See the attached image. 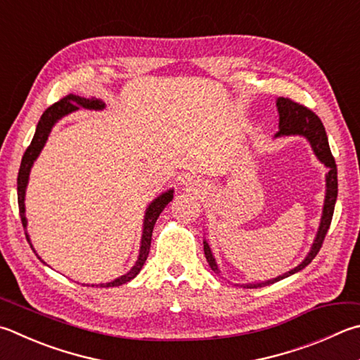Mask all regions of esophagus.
<instances>
[{
  "instance_id": "34e87169",
  "label": "esophagus",
  "mask_w": 360,
  "mask_h": 360,
  "mask_svg": "<svg viewBox=\"0 0 360 360\" xmlns=\"http://www.w3.org/2000/svg\"><path fill=\"white\" fill-rule=\"evenodd\" d=\"M186 184H188V186H192V184H193V182H192V179H191V178H188V179H187V182H186Z\"/></svg>"
}]
</instances>
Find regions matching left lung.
Masks as SVG:
<instances>
[{"label":"left lung","mask_w":360,"mask_h":360,"mask_svg":"<svg viewBox=\"0 0 360 360\" xmlns=\"http://www.w3.org/2000/svg\"><path fill=\"white\" fill-rule=\"evenodd\" d=\"M277 110H278V132L276 134V136H290V135L305 136V139L309 140L313 153H315L318 160L329 168V173L326 174V198H324V206H323L321 224H319L316 238L313 240L310 252L302 263L294 267V269L283 274V276H278L276 278L266 280V282H259V283H247V285H243L244 288H261V286L276 283L278 280L290 277L292 274L302 271L305 266H309L311 263V259L316 257L319 248H321L324 243V238L326 234H328V230L330 226L332 215H334V207L337 201V193H338L337 165H335L334 155L330 153L328 135H326L321 120H319L311 110L288 99V97H278ZM202 244H205V255L209 266H211V269L215 274H220L219 266L215 263V258L211 252V247H209L206 240H202Z\"/></svg>","instance_id":"1"}]
</instances>
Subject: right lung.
Returning a JSON list of instances; mask_svg holds the SVG:
<instances>
[{
	"instance_id": "obj_1",
	"label": "right lung",
	"mask_w": 360,
	"mask_h": 360,
	"mask_svg": "<svg viewBox=\"0 0 360 360\" xmlns=\"http://www.w3.org/2000/svg\"><path fill=\"white\" fill-rule=\"evenodd\" d=\"M80 107L88 108V110H103V108H105V103H103L101 99H94V97H93V99H84V97L75 96V94H69L66 97H63L61 101H58L56 103H53V105L45 110L44 115L41 116V120H39V122H37L36 134H34V136H32L31 145L26 148V151H25L23 158H22L20 169H18V178H17L18 211H20V219H22V225L25 228L26 240L30 243L31 248H32V244L30 240V234L26 233V225H28V221H26V217H25V193H26V186H28L31 167H32V163H34V160L39 158V154H41L45 141H47L49 135L51 132V127H53L63 116L75 112V110H78ZM172 200H173V188H169V191L159 195V197L155 198L151 202V205L146 207L145 220H143V234H141V243H140V255H139V259H136V263H135L132 269H130L127 274H124V276L115 278L113 282L101 283V285H91V286H102V288H108V286H120L122 283L130 282V280L139 276V272L141 271V267H143V264H145V261H146L148 255H149V247H151V238H153V230H154L155 221H158L160 212L167 207V205ZM32 250H34V248H32ZM34 253H36V250H34ZM37 258L41 259L39 255H37ZM41 261L45 264L44 259H41Z\"/></svg>"
}]
</instances>
